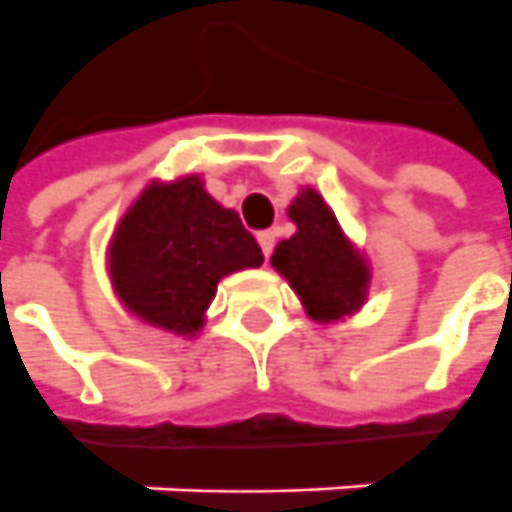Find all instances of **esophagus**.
I'll use <instances>...</instances> for the list:
<instances>
[{"label":"esophagus","mask_w":512,"mask_h":512,"mask_svg":"<svg viewBox=\"0 0 512 512\" xmlns=\"http://www.w3.org/2000/svg\"><path fill=\"white\" fill-rule=\"evenodd\" d=\"M256 239H259V248H262L264 253V259L273 253V245H276V236H273V231H262V233H256Z\"/></svg>","instance_id":"esophagus-1"}]
</instances>
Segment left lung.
<instances>
[{"instance_id":"1","label":"left lung","mask_w":512,"mask_h":512,"mask_svg":"<svg viewBox=\"0 0 512 512\" xmlns=\"http://www.w3.org/2000/svg\"><path fill=\"white\" fill-rule=\"evenodd\" d=\"M287 216L296 233L281 239L270 264L293 287L312 321L335 324L355 315L369 296V259L355 248L335 211L310 185L298 191Z\"/></svg>"}]
</instances>
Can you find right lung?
I'll return each mask as SVG.
<instances>
[{
  "mask_svg": "<svg viewBox=\"0 0 512 512\" xmlns=\"http://www.w3.org/2000/svg\"><path fill=\"white\" fill-rule=\"evenodd\" d=\"M262 262L239 214L205 191L200 174L152 180L106 245V273L123 310L180 338L205 327L219 281Z\"/></svg>",
  "mask_w": 512,
  "mask_h": 512,
  "instance_id": "obj_1",
  "label": "right lung"
}]
</instances>
